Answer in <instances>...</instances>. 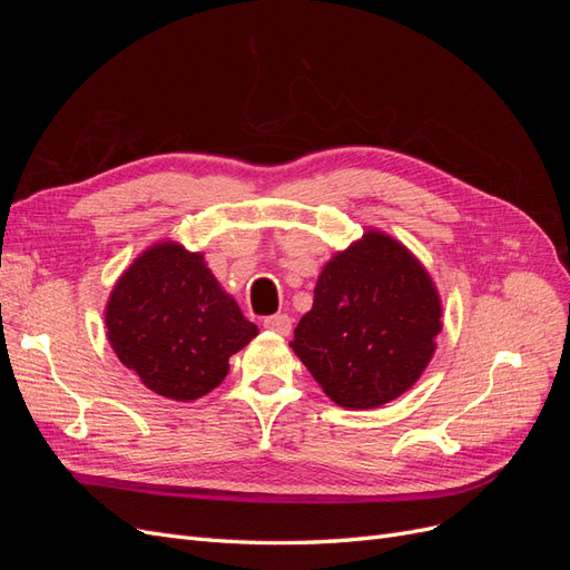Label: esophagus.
<instances>
[{
    "label": "esophagus",
    "mask_w": 570,
    "mask_h": 570,
    "mask_svg": "<svg viewBox=\"0 0 570 570\" xmlns=\"http://www.w3.org/2000/svg\"><path fill=\"white\" fill-rule=\"evenodd\" d=\"M264 327L271 333H278V335H289L292 331V318L287 314H275L264 318Z\"/></svg>",
    "instance_id": "1"
}]
</instances>
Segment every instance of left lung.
Instances as JSON below:
<instances>
[{"mask_svg": "<svg viewBox=\"0 0 570 570\" xmlns=\"http://www.w3.org/2000/svg\"><path fill=\"white\" fill-rule=\"evenodd\" d=\"M440 318V295L419 258L368 230L323 266L289 347L335 404L375 409L419 381Z\"/></svg>", "mask_w": 570, "mask_h": 570, "instance_id": "1", "label": "left lung"}]
</instances>
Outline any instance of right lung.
<instances>
[{
    "instance_id": "1",
    "label": "right lung",
    "mask_w": 570,
    "mask_h": 570,
    "mask_svg": "<svg viewBox=\"0 0 570 570\" xmlns=\"http://www.w3.org/2000/svg\"><path fill=\"white\" fill-rule=\"evenodd\" d=\"M105 323L120 364L176 402L218 387L228 358L258 335L204 256L170 239L145 249L120 275Z\"/></svg>"
}]
</instances>
